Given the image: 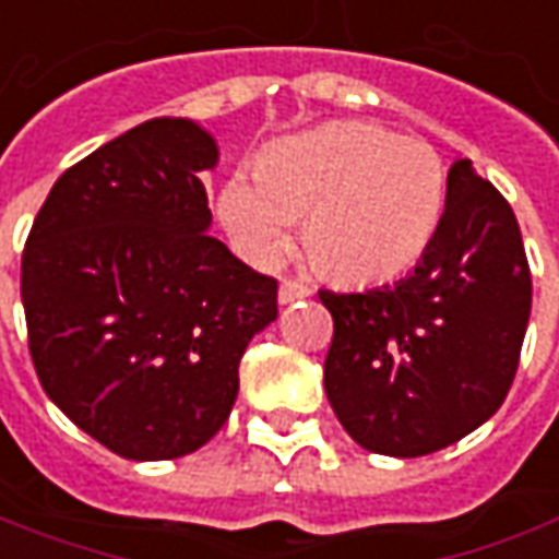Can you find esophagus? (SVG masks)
I'll return each instance as SVG.
<instances>
[{
	"mask_svg": "<svg viewBox=\"0 0 559 559\" xmlns=\"http://www.w3.org/2000/svg\"><path fill=\"white\" fill-rule=\"evenodd\" d=\"M306 296H311V287L306 284V281H296V278H284L281 281L278 287V302H294V299H306Z\"/></svg>",
	"mask_w": 559,
	"mask_h": 559,
	"instance_id": "1",
	"label": "esophagus"
}]
</instances>
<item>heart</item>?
<instances>
[{
	"label": "heart",
	"instance_id": "1",
	"mask_svg": "<svg viewBox=\"0 0 559 559\" xmlns=\"http://www.w3.org/2000/svg\"><path fill=\"white\" fill-rule=\"evenodd\" d=\"M447 201L435 146L379 124L336 121L265 152L257 174H235L219 216L257 265L284 257L296 216L328 275L370 284L407 272L431 245Z\"/></svg>",
	"mask_w": 559,
	"mask_h": 559
}]
</instances>
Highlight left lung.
Masks as SVG:
<instances>
[{
  "instance_id": "left-lung-1",
  "label": "left lung",
  "mask_w": 559,
  "mask_h": 559,
  "mask_svg": "<svg viewBox=\"0 0 559 559\" xmlns=\"http://www.w3.org/2000/svg\"><path fill=\"white\" fill-rule=\"evenodd\" d=\"M333 314L324 389L336 419L379 455L438 453L502 407L533 309L518 216L459 158L447 207L407 278L321 290Z\"/></svg>"
}]
</instances>
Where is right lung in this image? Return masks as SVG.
Returning a JSON list of instances; mask_svg holds the SVG:
<instances>
[{"mask_svg":"<svg viewBox=\"0 0 559 559\" xmlns=\"http://www.w3.org/2000/svg\"><path fill=\"white\" fill-rule=\"evenodd\" d=\"M189 119H150L60 174L26 238L21 299L45 394L121 459L195 453L226 425L278 281L216 241Z\"/></svg>","mask_w":559,"mask_h":559,"instance_id":"add662e5","label":"right lung"}]
</instances>
